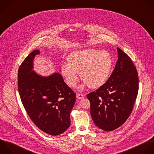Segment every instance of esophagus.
I'll list each match as a JSON object with an SVG mask.
<instances>
[{
  "mask_svg": "<svg viewBox=\"0 0 154 154\" xmlns=\"http://www.w3.org/2000/svg\"><path fill=\"white\" fill-rule=\"evenodd\" d=\"M76 97L78 99H82V98H84V95L83 94H77Z\"/></svg>",
  "mask_w": 154,
  "mask_h": 154,
  "instance_id": "1",
  "label": "esophagus"
}]
</instances>
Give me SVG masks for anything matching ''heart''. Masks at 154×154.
Segmentation results:
<instances>
[{
  "label": "heart",
  "instance_id": "b5f03b06",
  "mask_svg": "<svg viewBox=\"0 0 154 154\" xmlns=\"http://www.w3.org/2000/svg\"><path fill=\"white\" fill-rule=\"evenodd\" d=\"M69 63L62 66V74L66 84L73 88L78 81L77 71L91 88H98L107 80L112 67V59L107 51L89 48L72 52L68 56Z\"/></svg>",
  "mask_w": 154,
  "mask_h": 154
}]
</instances>
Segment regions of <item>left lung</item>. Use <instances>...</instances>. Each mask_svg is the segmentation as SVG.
<instances>
[{
    "instance_id": "8db88e82",
    "label": "left lung",
    "mask_w": 154,
    "mask_h": 154,
    "mask_svg": "<svg viewBox=\"0 0 154 154\" xmlns=\"http://www.w3.org/2000/svg\"><path fill=\"white\" fill-rule=\"evenodd\" d=\"M118 59L106 82L87 95L95 124L104 131L120 127L131 115L139 91V77L131 59L118 48Z\"/></svg>"
}]
</instances>
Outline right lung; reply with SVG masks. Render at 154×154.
I'll list each match as a JSON object with an SVG mask.
<instances>
[{"mask_svg": "<svg viewBox=\"0 0 154 154\" xmlns=\"http://www.w3.org/2000/svg\"><path fill=\"white\" fill-rule=\"evenodd\" d=\"M39 54L33 51L18 71V89L22 104L30 119L44 133L57 136L70 126V113L76 100L74 92L59 73L44 77L33 69V60Z\"/></svg>", "mask_w": 154, "mask_h": 154, "instance_id": "add662e5", "label": "right lung"}]
</instances>
